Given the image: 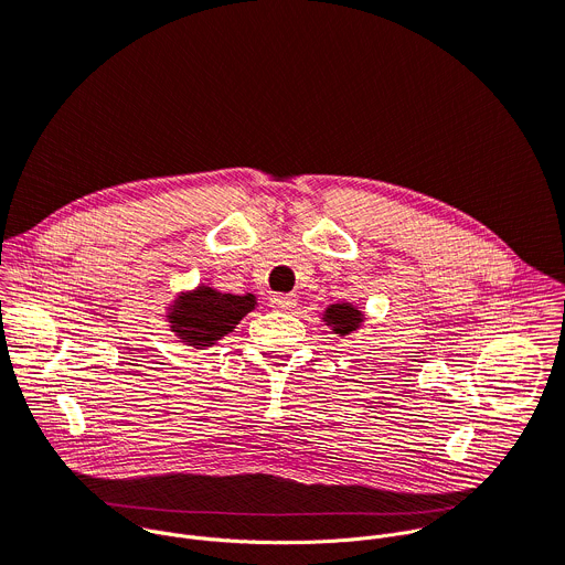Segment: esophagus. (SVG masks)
<instances>
[{
	"label": "esophagus",
	"instance_id": "esophagus-1",
	"mask_svg": "<svg viewBox=\"0 0 565 565\" xmlns=\"http://www.w3.org/2000/svg\"><path fill=\"white\" fill-rule=\"evenodd\" d=\"M270 306L275 310H292L297 306V295H273Z\"/></svg>",
	"mask_w": 565,
	"mask_h": 565
}]
</instances>
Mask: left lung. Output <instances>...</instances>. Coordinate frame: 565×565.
I'll return each mask as SVG.
<instances>
[{
  "mask_svg": "<svg viewBox=\"0 0 565 565\" xmlns=\"http://www.w3.org/2000/svg\"><path fill=\"white\" fill-rule=\"evenodd\" d=\"M327 321V327H331V331L335 335H349L353 331H358L362 327L364 321V315L362 310H358L353 303L344 301V303H331L327 310H324V317H321Z\"/></svg>",
  "mask_w": 565,
  "mask_h": 565,
  "instance_id": "left-lung-1",
  "label": "left lung"
}]
</instances>
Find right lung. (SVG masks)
Wrapping results in <instances>:
<instances>
[{"instance_id": "1", "label": "right lung", "mask_w": 565, "mask_h": 565, "mask_svg": "<svg viewBox=\"0 0 565 565\" xmlns=\"http://www.w3.org/2000/svg\"><path fill=\"white\" fill-rule=\"evenodd\" d=\"M255 295H230L218 292L212 286H199L196 290L181 292L170 306L168 319L170 329L179 340L194 349L212 347L227 333L236 329V324L250 310H255Z\"/></svg>"}]
</instances>
